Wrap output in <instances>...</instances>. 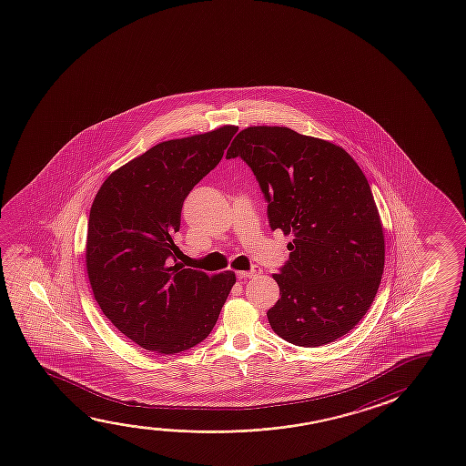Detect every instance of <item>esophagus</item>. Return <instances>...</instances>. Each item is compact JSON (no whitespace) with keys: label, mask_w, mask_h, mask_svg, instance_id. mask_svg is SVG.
Here are the masks:
<instances>
[{"label":"esophagus","mask_w":466,"mask_h":466,"mask_svg":"<svg viewBox=\"0 0 466 466\" xmlns=\"http://www.w3.org/2000/svg\"><path fill=\"white\" fill-rule=\"evenodd\" d=\"M258 274H261V268H259V266H253L250 271L237 272V278L240 280L250 279V278H255V276H258Z\"/></svg>","instance_id":"esophagus-1"}]
</instances>
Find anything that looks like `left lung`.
Instances as JSON below:
<instances>
[{
  "label": "left lung",
  "instance_id": "left-lung-1",
  "mask_svg": "<svg viewBox=\"0 0 466 466\" xmlns=\"http://www.w3.org/2000/svg\"><path fill=\"white\" fill-rule=\"evenodd\" d=\"M258 180L272 230L292 234L272 278L280 299L272 330L319 347L350 332L371 307L384 271V234L371 188L340 147L289 127H248L230 144Z\"/></svg>",
  "mask_w": 466,
  "mask_h": 466
}]
</instances>
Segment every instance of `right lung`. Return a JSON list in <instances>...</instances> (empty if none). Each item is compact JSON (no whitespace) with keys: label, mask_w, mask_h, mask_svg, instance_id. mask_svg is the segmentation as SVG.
Segmentation results:
<instances>
[{"label":"right lung","mask_w":466,"mask_h":466,"mask_svg":"<svg viewBox=\"0 0 466 466\" xmlns=\"http://www.w3.org/2000/svg\"><path fill=\"white\" fill-rule=\"evenodd\" d=\"M238 127L167 140L113 172L88 218L86 263L95 300L107 319L145 350L179 353L215 328L236 274L180 265L187 195L221 161Z\"/></svg>","instance_id":"add662e5"}]
</instances>
